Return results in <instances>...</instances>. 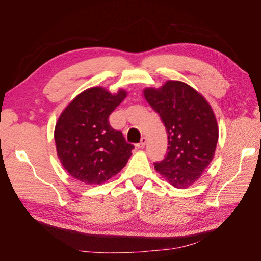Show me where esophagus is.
<instances>
[{"label":"esophagus","mask_w":261,"mask_h":261,"mask_svg":"<svg viewBox=\"0 0 261 261\" xmlns=\"http://www.w3.org/2000/svg\"><path fill=\"white\" fill-rule=\"evenodd\" d=\"M146 144H147V138L146 137H143L140 139V141L139 143L136 145L137 146V148H144L145 146H146Z\"/></svg>","instance_id":"1"}]
</instances>
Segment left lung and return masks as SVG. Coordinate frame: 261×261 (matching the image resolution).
I'll return each mask as SVG.
<instances>
[{
	"mask_svg": "<svg viewBox=\"0 0 261 261\" xmlns=\"http://www.w3.org/2000/svg\"><path fill=\"white\" fill-rule=\"evenodd\" d=\"M144 96L168 133V153L154 168L172 186L187 188L215 155L219 129L212 108L193 87L178 81L146 88Z\"/></svg>",
	"mask_w": 261,
	"mask_h": 261,
	"instance_id": "1",
	"label": "left lung"
}]
</instances>
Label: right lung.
I'll return each mask as SVG.
<instances>
[{
	"instance_id": "right-lung-1",
	"label": "right lung",
	"mask_w": 261,
	"mask_h": 261,
	"mask_svg": "<svg viewBox=\"0 0 261 261\" xmlns=\"http://www.w3.org/2000/svg\"><path fill=\"white\" fill-rule=\"evenodd\" d=\"M126 94L123 89L112 94L92 87L78 94L60 115L54 129L57 152L75 179L87 185L102 184L127 163L134 146L109 124L110 114Z\"/></svg>"
}]
</instances>
